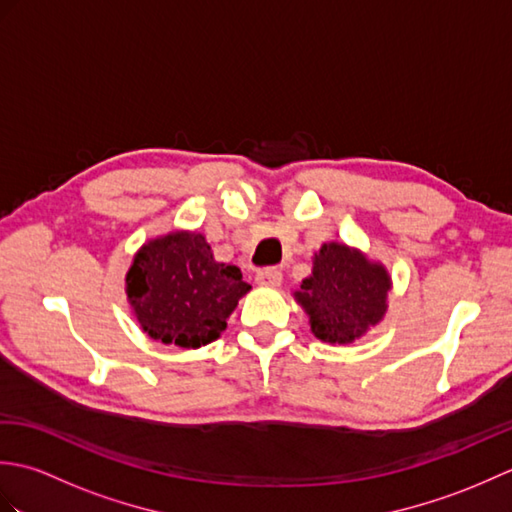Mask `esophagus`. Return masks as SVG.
Instances as JSON below:
<instances>
[{"instance_id": "obj_1", "label": "esophagus", "mask_w": 512, "mask_h": 512, "mask_svg": "<svg viewBox=\"0 0 512 512\" xmlns=\"http://www.w3.org/2000/svg\"><path fill=\"white\" fill-rule=\"evenodd\" d=\"M257 284L259 286H279L281 284V273L277 268H264L257 273Z\"/></svg>"}]
</instances>
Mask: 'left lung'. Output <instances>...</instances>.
I'll use <instances>...</instances> for the list:
<instances>
[{
    "instance_id": "left-lung-1",
    "label": "left lung",
    "mask_w": 512,
    "mask_h": 512,
    "mask_svg": "<svg viewBox=\"0 0 512 512\" xmlns=\"http://www.w3.org/2000/svg\"><path fill=\"white\" fill-rule=\"evenodd\" d=\"M391 277L383 264L339 242L314 255L312 275L295 292L310 328L325 343H352L385 317Z\"/></svg>"
}]
</instances>
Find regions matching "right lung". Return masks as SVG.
<instances>
[{
	"label": "right lung",
	"instance_id": "right-lung-1",
	"mask_svg": "<svg viewBox=\"0 0 512 512\" xmlns=\"http://www.w3.org/2000/svg\"><path fill=\"white\" fill-rule=\"evenodd\" d=\"M248 290L242 270L215 262L204 235L189 231L151 239L125 277L140 328L154 341L187 350L215 341Z\"/></svg>",
	"mask_w": 512,
	"mask_h": 512
}]
</instances>
